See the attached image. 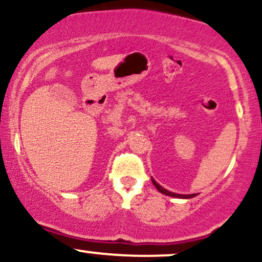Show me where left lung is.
Returning a JSON list of instances; mask_svg holds the SVG:
<instances>
[{"label": "left lung", "mask_w": 262, "mask_h": 262, "mask_svg": "<svg viewBox=\"0 0 262 262\" xmlns=\"http://www.w3.org/2000/svg\"><path fill=\"white\" fill-rule=\"evenodd\" d=\"M151 181H152V183H154V186L156 187V189H158L159 192H161V193L166 194V196L176 197V198H193L197 194V193H194V194H179V193H173V192H170V191H167V189H165L164 187H161V186L159 185V183L156 182L155 180L152 179V177H151Z\"/></svg>", "instance_id": "8db88e82"}]
</instances>
